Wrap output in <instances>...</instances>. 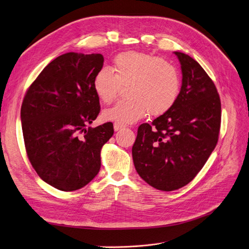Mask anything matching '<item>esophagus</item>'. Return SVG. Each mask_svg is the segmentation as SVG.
<instances>
[{
	"instance_id": "1",
	"label": "esophagus",
	"mask_w": 249,
	"mask_h": 249,
	"mask_svg": "<svg viewBox=\"0 0 249 249\" xmlns=\"http://www.w3.org/2000/svg\"><path fill=\"white\" fill-rule=\"evenodd\" d=\"M113 126H114V131H119L124 129V127L125 126L124 124H120V123H114V124H113Z\"/></svg>"
}]
</instances>
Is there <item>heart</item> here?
<instances>
[{
  "label": "heart",
  "instance_id": "obj_1",
  "mask_svg": "<svg viewBox=\"0 0 249 249\" xmlns=\"http://www.w3.org/2000/svg\"><path fill=\"white\" fill-rule=\"evenodd\" d=\"M113 72L102 69L93 79V90L104 104L114 101L125 86L130 100L118 102L105 110L103 118L107 122L133 124L147 113L158 116L167 112L179 93L178 70L166 60L147 53L127 51L118 54L113 61Z\"/></svg>",
  "mask_w": 249,
  "mask_h": 249
}]
</instances>
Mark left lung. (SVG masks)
I'll return each instance as SVG.
<instances>
[{
  "label": "left lung",
  "mask_w": 249,
  "mask_h": 249,
  "mask_svg": "<svg viewBox=\"0 0 249 249\" xmlns=\"http://www.w3.org/2000/svg\"><path fill=\"white\" fill-rule=\"evenodd\" d=\"M175 54L183 76L178 100L152 124L138 127L132 147L138 175L162 191L179 189L195 178L217 144L221 123L213 81L193 58Z\"/></svg>",
  "instance_id": "1"
}]
</instances>
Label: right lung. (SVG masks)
<instances>
[{"label": "right lung", "instance_id": "right-lung-1", "mask_svg": "<svg viewBox=\"0 0 249 249\" xmlns=\"http://www.w3.org/2000/svg\"><path fill=\"white\" fill-rule=\"evenodd\" d=\"M101 54L66 53L49 63L27 90L20 120L27 155L40 178L61 191L86 186L101 168L113 124H92L101 110L93 79Z\"/></svg>", "mask_w": 249, "mask_h": 249}]
</instances>
